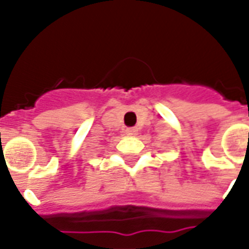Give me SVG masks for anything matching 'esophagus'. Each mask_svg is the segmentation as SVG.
I'll return each mask as SVG.
<instances>
[{"label": "esophagus", "mask_w": 249, "mask_h": 249, "mask_svg": "<svg viewBox=\"0 0 249 249\" xmlns=\"http://www.w3.org/2000/svg\"><path fill=\"white\" fill-rule=\"evenodd\" d=\"M125 132H126L128 136H137V132H138V130H137L136 128H128Z\"/></svg>", "instance_id": "obj_1"}]
</instances>
